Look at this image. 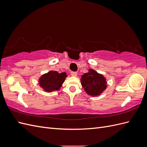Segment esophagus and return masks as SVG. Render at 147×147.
<instances>
[{"mask_svg":"<svg viewBox=\"0 0 147 147\" xmlns=\"http://www.w3.org/2000/svg\"><path fill=\"white\" fill-rule=\"evenodd\" d=\"M71 75L73 77H76L77 75V72H71Z\"/></svg>","mask_w":147,"mask_h":147,"instance_id":"obj_1","label":"esophagus"}]
</instances>
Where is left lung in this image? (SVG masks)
<instances>
[{"label":"left lung","instance_id":"left-lung-1","mask_svg":"<svg viewBox=\"0 0 147 147\" xmlns=\"http://www.w3.org/2000/svg\"><path fill=\"white\" fill-rule=\"evenodd\" d=\"M81 84L84 90L91 96L100 95L107 87L106 78L104 75L92 69H90L88 72L82 75Z\"/></svg>","mask_w":147,"mask_h":147}]
</instances>
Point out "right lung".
Returning a JSON list of instances; mask_svg holds the SVG:
<instances>
[{"mask_svg":"<svg viewBox=\"0 0 147 147\" xmlns=\"http://www.w3.org/2000/svg\"><path fill=\"white\" fill-rule=\"evenodd\" d=\"M67 77V75L65 72L59 74L57 71L51 70L40 77L38 84L44 91L51 92L59 90Z\"/></svg>","mask_w":147,"mask_h":147,"instance_id":"obj_1","label":"right lung"}]
</instances>
